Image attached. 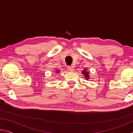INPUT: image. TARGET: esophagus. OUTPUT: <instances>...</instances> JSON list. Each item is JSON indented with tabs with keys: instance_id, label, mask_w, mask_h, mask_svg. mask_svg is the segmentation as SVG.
I'll use <instances>...</instances> for the list:
<instances>
[{
	"instance_id": "34e87169",
	"label": "esophagus",
	"mask_w": 133,
	"mask_h": 133,
	"mask_svg": "<svg viewBox=\"0 0 133 133\" xmlns=\"http://www.w3.org/2000/svg\"><path fill=\"white\" fill-rule=\"evenodd\" d=\"M67 69H68V70L69 71H73L74 70V67L73 66H70L67 67Z\"/></svg>"
}]
</instances>
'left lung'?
Listing matches in <instances>:
<instances>
[{"label":"left lung","instance_id":"8db88e82","mask_svg":"<svg viewBox=\"0 0 133 133\" xmlns=\"http://www.w3.org/2000/svg\"><path fill=\"white\" fill-rule=\"evenodd\" d=\"M83 73L84 74L85 76V77H86V78H87V79H88V78H89V73H88V72H85V70H83Z\"/></svg>","mask_w":133,"mask_h":133}]
</instances>
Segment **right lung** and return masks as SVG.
Segmentation results:
<instances>
[{
	"label": "right lung",
	"mask_w": 133,
	"mask_h": 133,
	"mask_svg": "<svg viewBox=\"0 0 133 133\" xmlns=\"http://www.w3.org/2000/svg\"><path fill=\"white\" fill-rule=\"evenodd\" d=\"M57 72H58V70H57Z\"/></svg>",
	"instance_id": "right-lung-1"
}]
</instances>
